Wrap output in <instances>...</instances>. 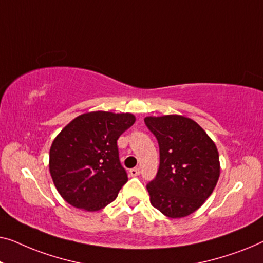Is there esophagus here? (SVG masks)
Here are the masks:
<instances>
[{
  "instance_id": "esophagus-1",
  "label": "esophagus",
  "mask_w": 263,
  "mask_h": 263,
  "mask_svg": "<svg viewBox=\"0 0 263 263\" xmlns=\"http://www.w3.org/2000/svg\"><path fill=\"white\" fill-rule=\"evenodd\" d=\"M140 174V169L139 168H132V169H130V175L131 176H137V175H139Z\"/></svg>"
}]
</instances>
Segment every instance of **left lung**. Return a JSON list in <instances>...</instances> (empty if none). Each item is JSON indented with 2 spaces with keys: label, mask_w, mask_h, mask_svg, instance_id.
<instances>
[{
  "label": "left lung",
  "mask_w": 263,
  "mask_h": 263,
  "mask_svg": "<svg viewBox=\"0 0 263 263\" xmlns=\"http://www.w3.org/2000/svg\"><path fill=\"white\" fill-rule=\"evenodd\" d=\"M144 121L160 146V168L146 186L151 205L174 219L190 216L212 194L219 179L216 144L200 125L179 114Z\"/></svg>",
  "instance_id": "obj_1"
}]
</instances>
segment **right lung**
Returning a JSON list of instances; mask_svg holds the SVG:
<instances>
[{
	"label": "right lung",
	"instance_id": "obj_1",
	"mask_svg": "<svg viewBox=\"0 0 263 263\" xmlns=\"http://www.w3.org/2000/svg\"><path fill=\"white\" fill-rule=\"evenodd\" d=\"M135 121L131 113L96 110L81 114L58 133L49 167L68 204L95 212L118 197L127 174L120 164L117 140Z\"/></svg>",
	"mask_w": 263,
	"mask_h": 263
}]
</instances>
